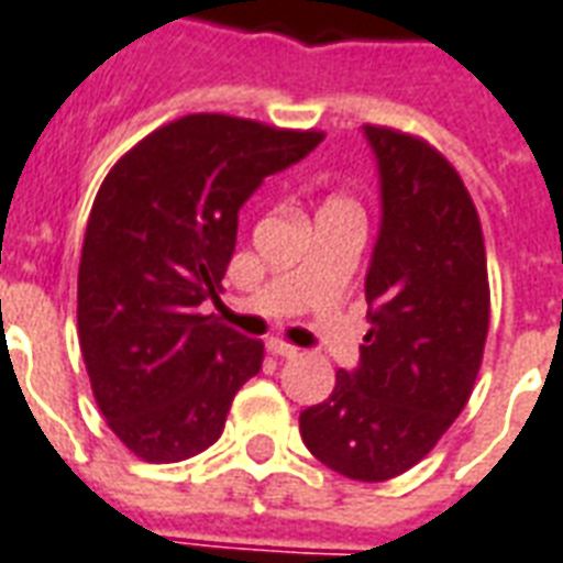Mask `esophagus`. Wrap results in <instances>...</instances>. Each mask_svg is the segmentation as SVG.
I'll list each match as a JSON object with an SVG mask.
<instances>
[{
	"label": "esophagus",
	"instance_id": "1",
	"mask_svg": "<svg viewBox=\"0 0 563 563\" xmlns=\"http://www.w3.org/2000/svg\"><path fill=\"white\" fill-rule=\"evenodd\" d=\"M269 347V354L273 356H282V360H294V356L299 354V347H294V344L282 342V339H273V342L266 344Z\"/></svg>",
	"mask_w": 563,
	"mask_h": 563
}]
</instances>
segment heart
Instances as JSON below:
<instances>
[{"label":"heart","mask_w":563,"mask_h":563,"mask_svg":"<svg viewBox=\"0 0 563 563\" xmlns=\"http://www.w3.org/2000/svg\"><path fill=\"white\" fill-rule=\"evenodd\" d=\"M330 203H347V200H342V197H332Z\"/></svg>","instance_id":"1"}]
</instances>
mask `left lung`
Instances as JSON below:
<instances>
[{
  "label": "left lung",
  "mask_w": 563,
  "mask_h": 563,
  "mask_svg": "<svg viewBox=\"0 0 563 563\" xmlns=\"http://www.w3.org/2000/svg\"><path fill=\"white\" fill-rule=\"evenodd\" d=\"M380 174V233L366 273L372 330L354 372L299 413L311 455L342 477L384 483L429 453L471 399L489 273L474 200L432 143L366 125Z\"/></svg>",
  "instance_id": "8db88e82"
}]
</instances>
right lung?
<instances>
[{"label":"right lung","instance_id":"1","mask_svg":"<svg viewBox=\"0 0 563 563\" xmlns=\"http://www.w3.org/2000/svg\"><path fill=\"white\" fill-rule=\"evenodd\" d=\"M323 131L188 113L131 146L98 188L77 273V335L98 411L143 462H183L224 432L264 342L200 314L219 299L242 203Z\"/></svg>","mask_w":563,"mask_h":563}]
</instances>
